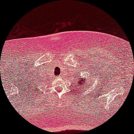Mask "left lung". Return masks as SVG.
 Wrapping results in <instances>:
<instances>
[{"instance_id":"1","label":"left lung","mask_w":134,"mask_h":134,"mask_svg":"<svg viewBox=\"0 0 134 134\" xmlns=\"http://www.w3.org/2000/svg\"><path fill=\"white\" fill-rule=\"evenodd\" d=\"M86 82H88V81H87V80L86 79V78L84 79H84L80 80L77 84H75V86H76L75 88L76 87V88H78V90H79L80 88H82L81 90H82L84 88H86V86H88L86 84Z\"/></svg>"}]
</instances>
